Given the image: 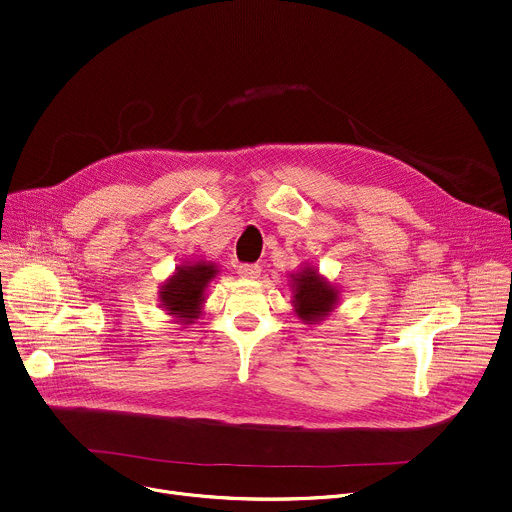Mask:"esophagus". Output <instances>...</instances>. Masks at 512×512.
<instances>
[{"mask_svg": "<svg viewBox=\"0 0 512 512\" xmlns=\"http://www.w3.org/2000/svg\"><path fill=\"white\" fill-rule=\"evenodd\" d=\"M238 272H240V277H244V279H258L260 266L246 262V264H240V266H238Z\"/></svg>", "mask_w": 512, "mask_h": 512, "instance_id": "1", "label": "esophagus"}]
</instances>
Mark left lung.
I'll list each match as a JSON object with an SVG mask.
<instances>
[{
  "label": "left lung",
  "instance_id": "1",
  "mask_svg": "<svg viewBox=\"0 0 512 512\" xmlns=\"http://www.w3.org/2000/svg\"><path fill=\"white\" fill-rule=\"evenodd\" d=\"M293 293L295 311L303 322H318L326 318L338 301V291L313 268H303L293 274Z\"/></svg>",
  "mask_w": 512,
  "mask_h": 512
}]
</instances>
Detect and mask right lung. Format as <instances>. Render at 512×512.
<instances>
[{"label":"right lung","instance_id":"add662e5","mask_svg":"<svg viewBox=\"0 0 512 512\" xmlns=\"http://www.w3.org/2000/svg\"><path fill=\"white\" fill-rule=\"evenodd\" d=\"M215 274V266L207 262L178 266L174 277L164 283L160 291L162 305L172 316L182 318L186 324H190L194 318H199L201 303L205 299V287Z\"/></svg>","mask_w":512,"mask_h":512}]
</instances>
